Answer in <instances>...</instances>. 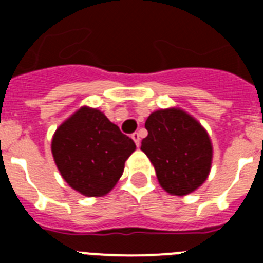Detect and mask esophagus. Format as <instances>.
Masks as SVG:
<instances>
[{
	"label": "esophagus",
	"instance_id": "obj_1",
	"mask_svg": "<svg viewBox=\"0 0 263 263\" xmlns=\"http://www.w3.org/2000/svg\"><path fill=\"white\" fill-rule=\"evenodd\" d=\"M132 138H133V141L136 142V145L139 146V143H141V134L133 133V134H132Z\"/></svg>",
	"mask_w": 263,
	"mask_h": 263
}]
</instances>
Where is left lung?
Instances as JSON below:
<instances>
[{"label": "left lung", "instance_id": "8db88e82", "mask_svg": "<svg viewBox=\"0 0 263 263\" xmlns=\"http://www.w3.org/2000/svg\"><path fill=\"white\" fill-rule=\"evenodd\" d=\"M148 134L141 150L147 155L158 182L174 196L196 191L212 166L213 147L203 125L180 108L153 111L145 122Z\"/></svg>", "mask_w": 263, "mask_h": 263}]
</instances>
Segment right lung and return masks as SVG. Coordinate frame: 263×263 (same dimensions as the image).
<instances>
[{
    "label": "right lung",
    "instance_id": "obj_1",
    "mask_svg": "<svg viewBox=\"0 0 263 263\" xmlns=\"http://www.w3.org/2000/svg\"><path fill=\"white\" fill-rule=\"evenodd\" d=\"M136 150L133 139L96 108L81 106L59 125L51 152L67 184L88 197H101L113 190Z\"/></svg>",
    "mask_w": 263,
    "mask_h": 263
}]
</instances>
